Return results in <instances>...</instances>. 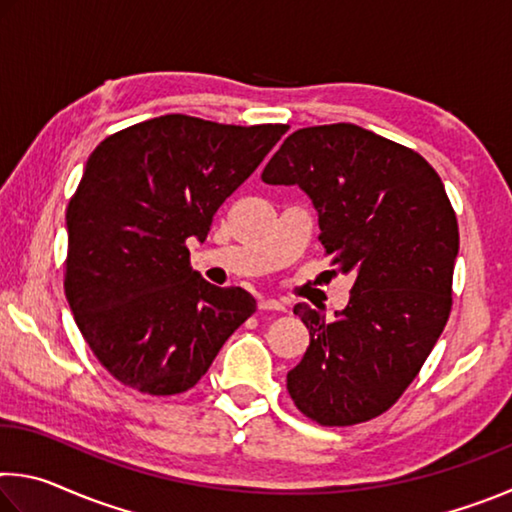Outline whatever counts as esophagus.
I'll use <instances>...</instances> for the list:
<instances>
[{"instance_id":"1","label":"esophagus","mask_w":512,"mask_h":512,"mask_svg":"<svg viewBox=\"0 0 512 512\" xmlns=\"http://www.w3.org/2000/svg\"><path fill=\"white\" fill-rule=\"evenodd\" d=\"M257 307H259V311H287V305L275 298H259Z\"/></svg>"}]
</instances>
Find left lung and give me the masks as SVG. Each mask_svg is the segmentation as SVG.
Segmentation results:
<instances>
[{"instance_id":"obj_1","label":"left lung","mask_w":512,"mask_h":512,"mask_svg":"<svg viewBox=\"0 0 512 512\" xmlns=\"http://www.w3.org/2000/svg\"><path fill=\"white\" fill-rule=\"evenodd\" d=\"M262 180L298 185L318 212L325 255L357 275L334 320L293 307L309 348L287 375L291 400L323 427L377 418L409 388L452 311L458 223L443 180L420 153L354 124L291 133Z\"/></svg>"}]
</instances>
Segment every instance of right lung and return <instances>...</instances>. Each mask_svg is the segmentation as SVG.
<instances>
[{
    "label": "right lung",
    "instance_id": "right-lung-1",
    "mask_svg": "<svg viewBox=\"0 0 512 512\" xmlns=\"http://www.w3.org/2000/svg\"><path fill=\"white\" fill-rule=\"evenodd\" d=\"M287 128L164 115L92 151L67 205L65 296L94 357L124 386L189 391L255 314L248 291L194 271L187 239L205 241L216 210Z\"/></svg>",
    "mask_w": 512,
    "mask_h": 512
}]
</instances>
